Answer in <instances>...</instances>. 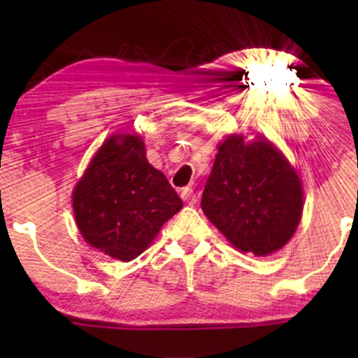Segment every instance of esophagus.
Segmentation results:
<instances>
[{"label":"esophagus","instance_id":"34e87169","mask_svg":"<svg viewBox=\"0 0 358 358\" xmlns=\"http://www.w3.org/2000/svg\"><path fill=\"white\" fill-rule=\"evenodd\" d=\"M180 195H182V199H183L187 203H195V202H196L195 192H193V188H190V187L182 188V193H180Z\"/></svg>","mask_w":358,"mask_h":358}]
</instances>
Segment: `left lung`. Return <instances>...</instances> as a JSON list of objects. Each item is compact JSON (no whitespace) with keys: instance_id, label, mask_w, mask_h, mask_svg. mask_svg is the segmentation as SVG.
<instances>
[{"instance_id":"1","label":"left lung","mask_w":358,"mask_h":358,"mask_svg":"<svg viewBox=\"0 0 358 358\" xmlns=\"http://www.w3.org/2000/svg\"><path fill=\"white\" fill-rule=\"evenodd\" d=\"M208 220L242 252L268 256L296 231L303 190L296 171L269 141L229 136L219 145L202 195Z\"/></svg>"}]
</instances>
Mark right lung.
Listing matches in <instances>:
<instances>
[{
	"instance_id": "obj_1",
	"label": "right lung",
	"mask_w": 358,
	"mask_h": 358,
	"mask_svg": "<svg viewBox=\"0 0 358 358\" xmlns=\"http://www.w3.org/2000/svg\"><path fill=\"white\" fill-rule=\"evenodd\" d=\"M77 227L92 248L119 261L148 249L183 202L166 176L148 163L138 136H113L73 188Z\"/></svg>"
}]
</instances>
